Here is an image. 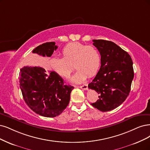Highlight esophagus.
<instances>
[{
  "label": "esophagus",
  "instance_id": "34e87169",
  "mask_svg": "<svg viewBox=\"0 0 150 150\" xmlns=\"http://www.w3.org/2000/svg\"><path fill=\"white\" fill-rule=\"evenodd\" d=\"M79 88H80L81 89H83V90H86L88 89V84H86V83L83 84V85L80 86Z\"/></svg>",
  "mask_w": 150,
  "mask_h": 150
}]
</instances>
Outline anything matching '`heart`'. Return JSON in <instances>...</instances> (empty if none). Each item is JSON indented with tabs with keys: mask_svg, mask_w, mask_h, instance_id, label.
I'll list each match as a JSON object with an SVG mask.
<instances>
[{
	"mask_svg": "<svg viewBox=\"0 0 150 150\" xmlns=\"http://www.w3.org/2000/svg\"><path fill=\"white\" fill-rule=\"evenodd\" d=\"M62 58L51 60L52 70L60 76L69 79L75 68L78 70L71 80L75 83L84 81L87 76L96 75L101 65V56L98 49L79 42H71L62 49Z\"/></svg>",
	"mask_w": 150,
	"mask_h": 150,
	"instance_id": "heart-1",
	"label": "heart"
}]
</instances>
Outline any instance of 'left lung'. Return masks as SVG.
Returning <instances> with one entry per match:
<instances>
[{
  "label": "left lung",
  "instance_id": "8db88e82",
  "mask_svg": "<svg viewBox=\"0 0 150 150\" xmlns=\"http://www.w3.org/2000/svg\"><path fill=\"white\" fill-rule=\"evenodd\" d=\"M93 45L101 55V67L95 79L88 85L99 94L96 102L91 104L107 112L119 106L129 96L134 77L130 55L114 42L94 40Z\"/></svg>",
  "mask_w": 150,
  "mask_h": 150
}]
</instances>
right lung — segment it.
Listing matches in <instances>:
<instances>
[{
    "instance_id": "1",
    "label": "right lung",
    "mask_w": 150,
    "mask_h": 150,
    "mask_svg": "<svg viewBox=\"0 0 150 150\" xmlns=\"http://www.w3.org/2000/svg\"><path fill=\"white\" fill-rule=\"evenodd\" d=\"M54 42L42 44L33 53L51 57L57 49ZM20 88L26 104L36 114L47 117L60 115L68 106L74 87L64 84L55 71L47 72L41 67L25 66L20 69Z\"/></svg>"
}]
</instances>
